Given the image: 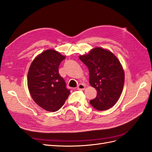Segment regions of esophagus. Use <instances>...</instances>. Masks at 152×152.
<instances>
[{"label":"esophagus","mask_w":152,"mask_h":152,"mask_svg":"<svg viewBox=\"0 0 152 152\" xmlns=\"http://www.w3.org/2000/svg\"><path fill=\"white\" fill-rule=\"evenodd\" d=\"M77 88L79 90H83L85 88V86L83 84H79L77 86Z\"/></svg>","instance_id":"esophagus-1"}]
</instances>
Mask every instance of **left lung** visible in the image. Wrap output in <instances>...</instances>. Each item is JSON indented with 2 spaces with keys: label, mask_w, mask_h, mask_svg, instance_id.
<instances>
[{
  "label": "left lung",
  "mask_w": 152,
  "mask_h": 152,
  "mask_svg": "<svg viewBox=\"0 0 152 152\" xmlns=\"http://www.w3.org/2000/svg\"><path fill=\"white\" fill-rule=\"evenodd\" d=\"M79 58L88 68L90 85L97 91L90 104L99 111L110 109L118 101L124 88L125 75L119 60L110 51L99 47Z\"/></svg>",
  "instance_id": "8db88e82"
}]
</instances>
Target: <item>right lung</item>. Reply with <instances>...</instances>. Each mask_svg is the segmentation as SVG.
I'll list each match as a JSON object with an SVG mask.
<instances>
[{
	"label": "right lung",
	"instance_id": "1",
	"mask_svg": "<svg viewBox=\"0 0 152 152\" xmlns=\"http://www.w3.org/2000/svg\"><path fill=\"white\" fill-rule=\"evenodd\" d=\"M66 57L54 50H47L34 59L30 65L27 85L37 105L46 111H57L70 94L66 83L58 73L60 64Z\"/></svg>",
	"mask_w": 152,
	"mask_h": 152
}]
</instances>
